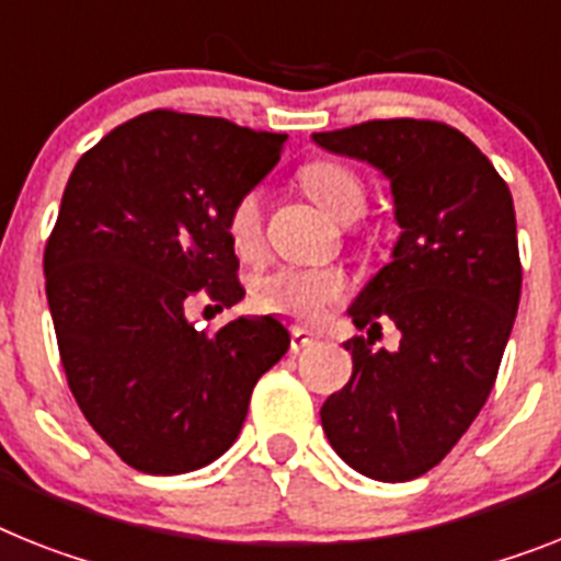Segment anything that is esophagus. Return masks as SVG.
Wrapping results in <instances>:
<instances>
[{
    "instance_id": "obj_1",
    "label": "esophagus",
    "mask_w": 561,
    "mask_h": 561,
    "mask_svg": "<svg viewBox=\"0 0 561 561\" xmlns=\"http://www.w3.org/2000/svg\"><path fill=\"white\" fill-rule=\"evenodd\" d=\"M313 345H317V336H313L310 331H305V328H294V331H290V351L294 353L305 351V347H313Z\"/></svg>"
}]
</instances>
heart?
<instances>
[{"label": "heart", "instance_id": "1", "mask_svg": "<svg viewBox=\"0 0 561 561\" xmlns=\"http://www.w3.org/2000/svg\"><path fill=\"white\" fill-rule=\"evenodd\" d=\"M299 185L336 222H353L368 205V191L359 173L342 162H310L299 171ZM228 237L239 256H256L262 248V202L256 191L242 193L228 214ZM256 302L271 313L296 322H322L328 310L347 294L345 273L336 267L285 265L262 273L253 285Z\"/></svg>", "mask_w": 561, "mask_h": 561}]
</instances>
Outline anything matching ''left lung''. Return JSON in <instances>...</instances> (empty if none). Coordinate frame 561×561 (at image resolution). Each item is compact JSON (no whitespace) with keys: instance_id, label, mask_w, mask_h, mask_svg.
Returning <instances> with one entry per match:
<instances>
[{"instance_id":"1","label":"left lung","mask_w":561,"mask_h":561,"mask_svg":"<svg viewBox=\"0 0 561 561\" xmlns=\"http://www.w3.org/2000/svg\"><path fill=\"white\" fill-rule=\"evenodd\" d=\"M313 142L374 164L402 228L388 265L347 308L368 339L345 342L351 382L319 416L362 477L408 482L450 454L496 382L522 294L513 196L445 122L374 119ZM388 318L403 333L397 352L373 347Z\"/></svg>"}]
</instances>
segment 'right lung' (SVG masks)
Here are the masks:
<instances>
[{"instance_id": "obj_1", "label": "right lung", "mask_w": 561, "mask_h": 561, "mask_svg": "<svg viewBox=\"0 0 561 561\" xmlns=\"http://www.w3.org/2000/svg\"><path fill=\"white\" fill-rule=\"evenodd\" d=\"M288 136L219 116L150 111L77 162L45 244V290L70 393L93 431L142 473L205 468L237 442L253 385L288 328L239 317L196 331L199 290L244 296L228 214L279 162Z\"/></svg>"}]
</instances>
